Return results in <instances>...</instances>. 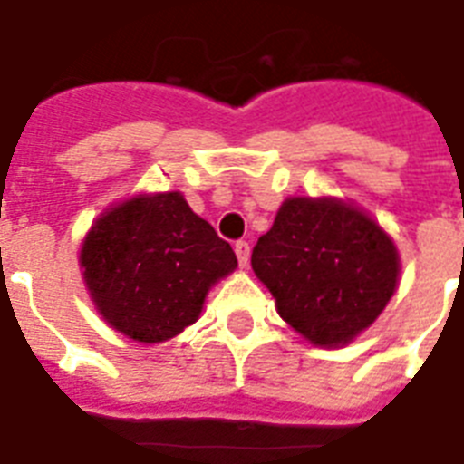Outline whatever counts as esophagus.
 <instances>
[{"instance_id":"esophagus-1","label":"esophagus","mask_w":464,"mask_h":464,"mask_svg":"<svg viewBox=\"0 0 464 464\" xmlns=\"http://www.w3.org/2000/svg\"><path fill=\"white\" fill-rule=\"evenodd\" d=\"M235 254H237V258H239V266H242V268H246V264H249V254H251L249 244L237 242L235 244Z\"/></svg>"}]
</instances>
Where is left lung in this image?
<instances>
[{
  "mask_svg": "<svg viewBox=\"0 0 464 464\" xmlns=\"http://www.w3.org/2000/svg\"><path fill=\"white\" fill-rule=\"evenodd\" d=\"M251 268L300 336L339 348L382 314L401 264L392 237L362 208L334 196H293L258 237Z\"/></svg>",
  "mask_w": 464,
  "mask_h": 464,
  "instance_id": "obj_1",
  "label": "left lung"
}]
</instances>
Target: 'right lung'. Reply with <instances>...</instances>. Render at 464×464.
<instances>
[{
    "instance_id": "add662e5",
    "label": "right lung",
    "mask_w": 464,
    "mask_h": 464,
    "mask_svg": "<svg viewBox=\"0 0 464 464\" xmlns=\"http://www.w3.org/2000/svg\"><path fill=\"white\" fill-rule=\"evenodd\" d=\"M103 322L140 343H161L198 322L215 283L237 268L232 246L181 191L138 193L106 208L79 249Z\"/></svg>"
}]
</instances>
